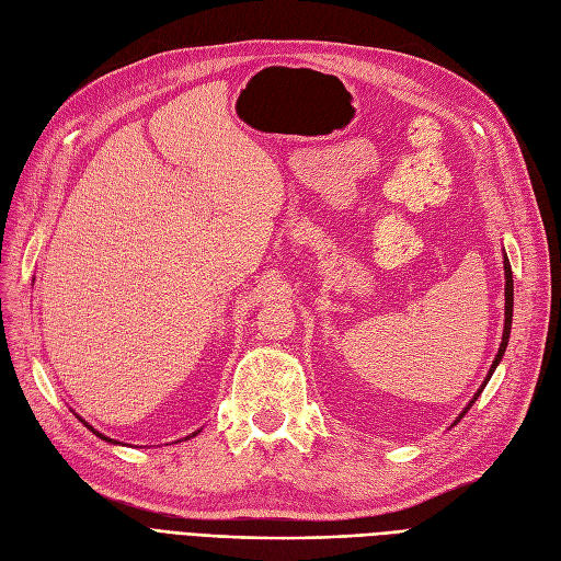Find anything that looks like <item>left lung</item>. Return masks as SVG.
Returning a JSON list of instances; mask_svg holds the SVG:
<instances>
[{"mask_svg": "<svg viewBox=\"0 0 561 561\" xmlns=\"http://www.w3.org/2000/svg\"><path fill=\"white\" fill-rule=\"evenodd\" d=\"M504 268H506V322H504V339H501V345H499V353H496V357H494V362H492V369H490V374H488V378H485V382H482V388H485L488 385V380L492 378V374H494V369H496V364L501 362V357H504V353H506V345H508V336H511V322H513V272H511V262L508 260H504ZM482 388L476 392V397H473V401L480 397V392H482ZM473 401L467 405V411L471 409L473 405ZM465 411V413H467ZM465 413H461L459 417H465Z\"/></svg>", "mask_w": 561, "mask_h": 561, "instance_id": "left-lung-1", "label": "left lung"}]
</instances>
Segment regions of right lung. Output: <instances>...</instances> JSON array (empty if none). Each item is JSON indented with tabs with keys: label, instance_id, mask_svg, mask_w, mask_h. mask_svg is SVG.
Masks as SVG:
<instances>
[{
	"label": "right lung",
	"instance_id": "right-lung-1",
	"mask_svg": "<svg viewBox=\"0 0 561 561\" xmlns=\"http://www.w3.org/2000/svg\"><path fill=\"white\" fill-rule=\"evenodd\" d=\"M81 422H83V424H85V427H88V430H90V432H92V434H96V436H100V438H104V440H108V443H115V440H113V438H108V436H104V434H102V432H96V430H94V427H90V424H88V422H85V420H81ZM192 436H197V432H195V434H192ZM187 438H190V436H187Z\"/></svg>",
	"mask_w": 561,
	"mask_h": 561
}]
</instances>
